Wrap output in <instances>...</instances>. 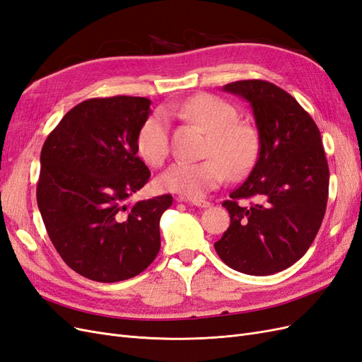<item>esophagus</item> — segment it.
Returning a JSON list of instances; mask_svg holds the SVG:
<instances>
[{"label": "esophagus", "mask_w": 362, "mask_h": 362, "mask_svg": "<svg viewBox=\"0 0 362 362\" xmlns=\"http://www.w3.org/2000/svg\"><path fill=\"white\" fill-rule=\"evenodd\" d=\"M185 202H189V204H192V205H194V206H198V208H208L210 206L211 204L208 202V201H204V199H198V198H187V199H184Z\"/></svg>", "instance_id": "1"}]
</instances>
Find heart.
Instances as JSON below:
<instances>
[{
	"instance_id": "b5f03b06",
	"label": "heart",
	"mask_w": 362,
	"mask_h": 362,
	"mask_svg": "<svg viewBox=\"0 0 362 362\" xmlns=\"http://www.w3.org/2000/svg\"><path fill=\"white\" fill-rule=\"evenodd\" d=\"M177 112L210 133L205 149L208 160L178 161L160 175L158 187L164 192L201 198L231 177L242 175L255 157L257 136L250 127L237 122V108L213 95H194L177 107ZM137 149L146 163L160 166L170 149L169 122L163 113L151 115L137 136Z\"/></svg>"
}]
</instances>
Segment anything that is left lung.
Here are the masks:
<instances>
[{
	"label": "left lung",
	"mask_w": 362,
	"mask_h": 362,
	"mask_svg": "<svg viewBox=\"0 0 362 362\" xmlns=\"http://www.w3.org/2000/svg\"><path fill=\"white\" fill-rule=\"evenodd\" d=\"M223 90L250 104L259 149L245 182L222 204L231 225L214 249L237 272L273 275L300 259L322 226L329 190L322 136L300 104L273 83L234 81Z\"/></svg>",
	"instance_id": "left-lung-1"
}]
</instances>
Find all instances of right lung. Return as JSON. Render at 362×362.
Returning <instances> with one entry per match:
<instances>
[{
    "label": "right lung",
    "mask_w": 362,
    "mask_h": 362,
    "mask_svg": "<svg viewBox=\"0 0 362 362\" xmlns=\"http://www.w3.org/2000/svg\"><path fill=\"white\" fill-rule=\"evenodd\" d=\"M149 105L125 95L83 101L40 152L36 196L47 233L63 261L92 281L133 278L160 250V217L172 194L128 204L151 177L137 157Z\"/></svg>",
    "instance_id": "add662e5"
}]
</instances>
